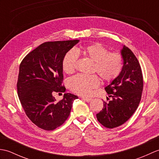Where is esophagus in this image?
I'll return each instance as SVG.
<instances>
[{
    "mask_svg": "<svg viewBox=\"0 0 159 159\" xmlns=\"http://www.w3.org/2000/svg\"><path fill=\"white\" fill-rule=\"evenodd\" d=\"M82 99L83 100H85V102H89L92 100V99L90 98H82Z\"/></svg>",
    "mask_w": 159,
    "mask_h": 159,
    "instance_id": "34e87169",
    "label": "esophagus"
}]
</instances>
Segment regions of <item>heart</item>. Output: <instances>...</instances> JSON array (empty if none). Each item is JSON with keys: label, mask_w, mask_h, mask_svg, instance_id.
<instances>
[{"label": "heart", "mask_w": 159, "mask_h": 159, "mask_svg": "<svg viewBox=\"0 0 159 159\" xmlns=\"http://www.w3.org/2000/svg\"><path fill=\"white\" fill-rule=\"evenodd\" d=\"M77 55H81L93 62V73H97L104 83H111L119 76L123 67V57L119 52H109L100 43H94L76 48L75 51L67 52L62 62L63 72L71 74L75 71ZM99 85L96 75L84 76L79 74L69 80V87L74 93L80 96H87Z\"/></svg>", "instance_id": "b5f03b06"}]
</instances>
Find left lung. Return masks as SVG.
<instances>
[{"label": "left lung", "mask_w": 159, "mask_h": 159, "mask_svg": "<svg viewBox=\"0 0 159 159\" xmlns=\"http://www.w3.org/2000/svg\"><path fill=\"white\" fill-rule=\"evenodd\" d=\"M122 70L116 79L105 87L109 94L108 102L96 114L98 121L107 128L121 126L129 120L139 106L142 95L143 80L142 71L136 56L132 50L123 46Z\"/></svg>", "instance_id": "1"}]
</instances>
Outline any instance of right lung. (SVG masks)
<instances>
[{
    "label": "right lung",
    "instance_id": "1",
    "mask_svg": "<svg viewBox=\"0 0 159 159\" xmlns=\"http://www.w3.org/2000/svg\"><path fill=\"white\" fill-rule=\"evenodd\" d=\"M78 39L47 42L30 52L20 65L17 90L23 109L37 126L53 130L69 117L78 96L64 93L57 102L53 94L64 93L62 62Z\"/></svg>",
    "mask_w": 159,
    "mask_h": 159
}]
</instances>
